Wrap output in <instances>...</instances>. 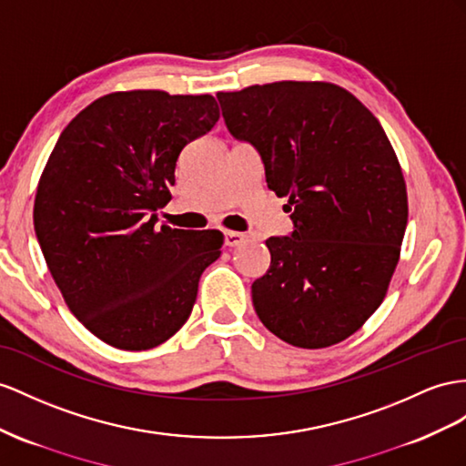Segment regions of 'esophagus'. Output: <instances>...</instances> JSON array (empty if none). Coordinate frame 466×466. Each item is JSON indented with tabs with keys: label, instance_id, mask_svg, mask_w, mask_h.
Returning a JSON list of instances; mask_svg holds the SVG:
<instances>
[{
	"label": "esophagus",
	"instance_id": "1",
	"mask_svg": "<svg viewBox=\"0 0 466 466\" xmlns=\"http://www.w3.org/2000/svg\"><path fill=\"white\" fill-rule=\"evenodd\" d=\"M244 240H246V234H242V232H234V230L224 232V244L226 246H230V248L240 246Z\"/></svg>",
	"mask_w": 466,
	"mask_h": 466
}]
</instances>
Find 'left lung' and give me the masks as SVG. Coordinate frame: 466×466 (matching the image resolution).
I'll return each mask as SVG.
<instances>
[{
  "label": "left lung",
  "mask_w": 466,
  "mask_h": 466,
  "mask_svg": "<svg viewBox=\"0 0 466 466\" xmlns=\"http://www.w3.org/2000/svg\"><path fill=\"white\" fill-rule=\"evenodd\" d=\"M230 134L259 151L295 230L269 238L252 283L268 330L299 349L332 347L384 301L408 224L403 173L376 116L332 82L281 80L218 92Z\"/></svg>",
  "instance_id": "1"
}]
</instances>
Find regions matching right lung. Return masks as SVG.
<instances>
[{"label":"right lung","mask_w":466,"mask_h":466,"mask_svg":"<svg viewBox=\"0 0 466 466\" xmlns=\"http://www.w3.org/2000/svg\"><path fill=\"white\" fill-rule=\"evenodd\" d=\"M218 117L210 94L112 92L65 127L45 165L33 222L46 268L73 315L114 349L171 339L220 258L218 230L155 226L178 155Z\"/></svg>","instance_id":"add662e5"}]
</instances>
